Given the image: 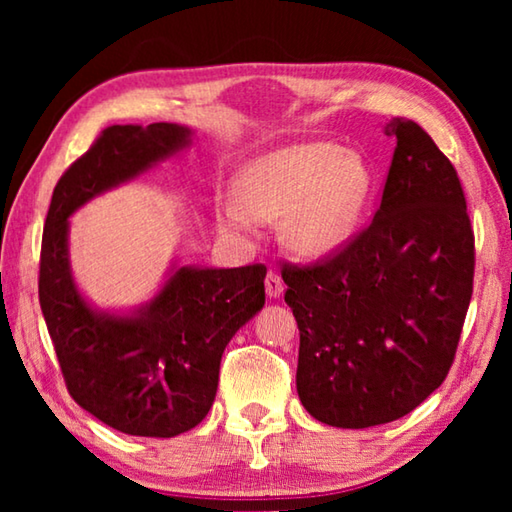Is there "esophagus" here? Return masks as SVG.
Returning a JSON list of instances; mask_svg holds the SVG:
<instances>
[{
    "instance_id": "34e87169",
    "label": "esophagus",
    "mask_w": 512,
    "mask_h": 512,
    "mask_svg": "<svg viewBox=\"0 0 512 512\" xmlns=\"http://www.w3.org/2000/svg\"><path fill=\"white\" fill-rule=\"evenodd\" d=\"M284 293V284H282V277L277 275L275 271H271L266 275V296L277 300Z\"/></svg>"
}]
</instances>
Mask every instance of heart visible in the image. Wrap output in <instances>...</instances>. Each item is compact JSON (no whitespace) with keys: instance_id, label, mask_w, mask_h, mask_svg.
<instances>
[{"instance_id":"1","label":"heart","mask_w":512,"mask_h":512,"mask_svg":"<svg viewBox=\"0 0 512 512\" xmlns=\"http://www.w3.org/2000/svg\"><path fill=\"white\" fill-rule=\"evenodd\" d=\"M370 169L361 155L332 142H300L266 151L239 173V201L221 203L223 230L248 232L280 221L293 255L323 259L348 244L368 203Z\"/></svg>"}]
</instances>
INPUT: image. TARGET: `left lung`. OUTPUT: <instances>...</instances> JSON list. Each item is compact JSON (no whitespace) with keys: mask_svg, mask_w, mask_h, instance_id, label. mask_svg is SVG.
<instances>
[{"mask_svg":"<svg viewBox=\"0 0 512 512\" xmlns=\"http://www.w3.org/2000/svg\"><path fill=\"white\" fill-rule=\"evenodd\" d=\"M375 219L314 268H284L300 329L296 388L309 415L366 429L411 413L443 384L472 298L474 235L461 180L411 119Z\"/></svg>","mask_w":512,"mask_h":512,"instance_id":"1","label":"left lung"}]
</instances>
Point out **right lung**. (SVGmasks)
I'll return each mask as SVG.
<instances>
[{"instance_id":"obj_1","label":"right lung","mask_w":512,"mask_h":512,"mask_svg":"<svg viewBox=\"0 0 512 512\" xmlns=\"http://www.w3.org/2000/svg\"><path fill=\"white\" fill-rule=\"evenodd\" d=\"M183 124L110 126L58 180L40 253V307L69 395L128 436L173 438L212 409L221 354L264 307L262 264L183 266L173 257L142 305L101 309L69 257V216L192 146Z\"/></svg>"}]
</instances>
